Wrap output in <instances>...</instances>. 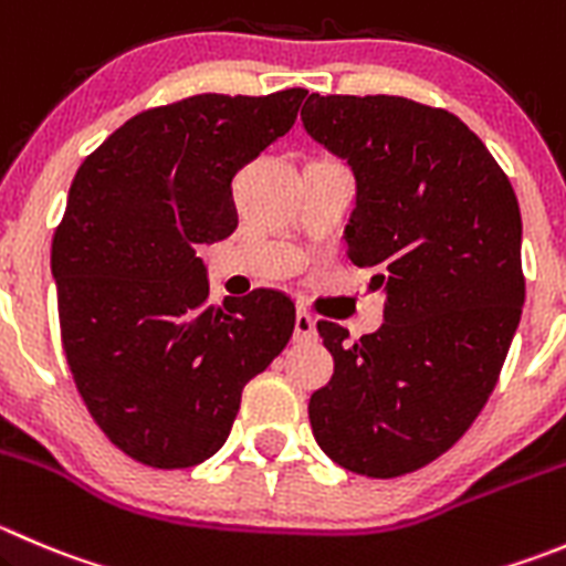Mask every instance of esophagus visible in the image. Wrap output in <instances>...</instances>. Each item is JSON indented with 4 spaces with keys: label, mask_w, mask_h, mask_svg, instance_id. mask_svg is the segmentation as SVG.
Masks as SVG:
<instances>
[{
    "label": "esophagus",
    "mask_w": 566,
    "mask_h": 566,
    "mask_svg": "<svg viewBox=\"0 0 566 566\" xmlns=\"http://www.w3.org/2000/svg\"><path fill=\"white\" fill-rule=\"evenodd\" d=\"M315 334V317L306 310L295 312V339H312Z\"/></svg>",
    "instance_id": "obj_1"
}]
</instances>
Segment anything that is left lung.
<instances>
[{
    "label": "left lung",
    "instance_id": "1",
    "mask_svg": "<svg viewBox=\"0 0 566 566\" xmlns=\"http://www.w3.org/2000/svg\"><path fill=\"white\" fill-rule=\"evenodd\" d=\"M301 120L354 171L348 260L387 293L356 343L317 323L334 376L310 398L312 434L339 468L398 479L457 446L495 389L525 301L517 196L442 107L312 93Z\"/></svg>",
    "mask_w": 566,
    "mask_h": 566
}]
</instances>
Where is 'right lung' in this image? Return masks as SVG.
Instances as JSON below:
<instances>
[{"instance_id":"right-lung-1","label":"right lung","mask_w":566,"mask_h":566,"mask_svg":"<svg viewBox=\"0 0 566 566\" xmlns=\"http://www.w3.org/2000/svg\"><path fill=\"white\" fill-rule=\"evenodd\" d=\"M304 96L199 93L144 109L71 182L52 240L60 337L91 417L135 462L179 470L221 451L243 387L293 334L279 290L207 304L196 251L234 232L232 177L290 132Z\"/></svg>"}]
</instances>
